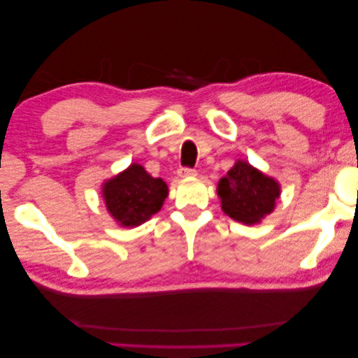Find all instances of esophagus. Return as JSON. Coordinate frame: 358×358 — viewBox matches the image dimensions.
I'll use <instances>...</instances> for the list:
<instances>
[{"label":"esophagus","instance_id":"34e87169","mask_svg":"<svg viewBox=\"0 0 358 358\" xmlns=\"http://www.w3.org/2000/svg\"><path fill=\"white\" fill-rule=\"evenodd\" d=\"M178 176L180 179H187V178H195L197 176V171L190 169V168H180L178 171Z\"/></svg>","mask_w":358,"mask_h":358}]
</instances>
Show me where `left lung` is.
<instances>
[{
	"mask_svg": "<svg viewBox=\"0 0 358 358\" xmlns=\"http://www.w3.org/2000/svg\"><path fill=\"white\" fill-rule=\"evenodd\" d=\"M217 194L224 215L251 227L273 212L282 189L277 179L264 174L248 161L238 159L218 180Z\"/></svg>",
	"mask_w": 358,
	"mask_h": 358,
	"instance_id": "1",
	"label": "left lung"
}]
</instances>
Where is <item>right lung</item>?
Here are the masks:
<instances>
[{
    "instance_id": "add662e5",
    "label": "right lung",
    "mask_w": 358,
    "mask_h": 358,
    "mask_svg": "<svg viewBox=\"0 0 358 358\" xmlns=\"http://www.w3.org/2000/svg\"><path fill=\"white\" fill-rule=\"evenodd\" d=\"M102 200L119 227L135 228L148 222L163 207L169 189L163 179L153 178L138 163H131L102 184Z\"/></svg>"
}]
</instances>
